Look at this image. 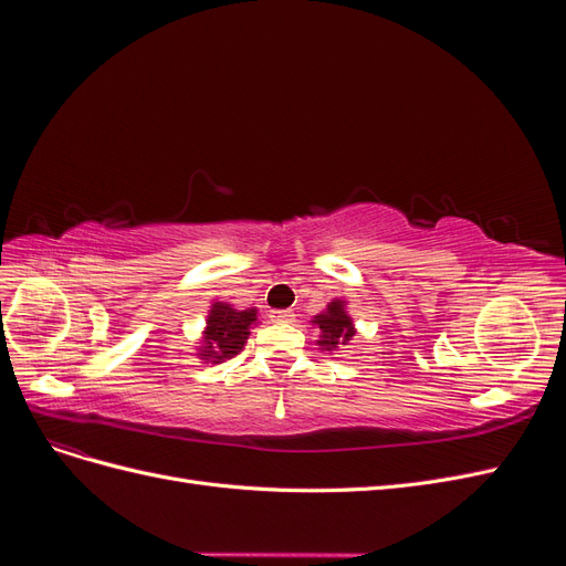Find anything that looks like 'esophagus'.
I'll return each instance as SVG.
<instances>
[{"mask_svg":"<svg viewBox=\"0 0 566 566\" xmlns=\"http://www.w3.org/2000/svg\"><path fill=\"white\" fill-rule=\"evenodd\" d=\"M273 323H293V318H295V314L293 312H271V316H269Z\"/></svg>","mask_w":566,"mask_h":566,"instance_id":"1","label":"esophagus"}]
</instances>
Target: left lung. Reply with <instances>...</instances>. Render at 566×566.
<instances>
[{
    "instance_id": "obj_1",
    "label": "left lung",
    "mask_w": 566,
    "mask_h": 566,
    "mask_svg": "<svg viewBox=\"0 0 566 566\" xmlns=\"http://www.w3.org/2000/svg\"><path fill=\"white\" fill-rule=\"evenodd\" d=\"M312 323L318 328L316 345L325 352H337L339 347L349 345L356 335L354 318L347 314V302L345 300H333L321 314L312 318Z\"/></svg>"
}]
</instances>
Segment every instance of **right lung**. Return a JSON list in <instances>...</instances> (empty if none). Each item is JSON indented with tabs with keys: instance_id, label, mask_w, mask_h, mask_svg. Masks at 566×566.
Returning a JSON list of instances; mask_svg holds the SVG:
<instances>
[{
	"instance_id": "1",
	"label": "right lung",
	"mask_w": 566,
	"mask_h": 566,
	"mask_svg": "<svg viewBox=\"0 0 566 566\" xmlns=\"http://www.w3.org/2000/svg\"><path fill=\"white\" fill-rule=\"evenodd\" d=\"M256 323L260 321H256L254 306L235 310L229 302H212L196 356L205 364H224L227 358L243 352L250 331Z\"/></svg>"
}]
</instances>
